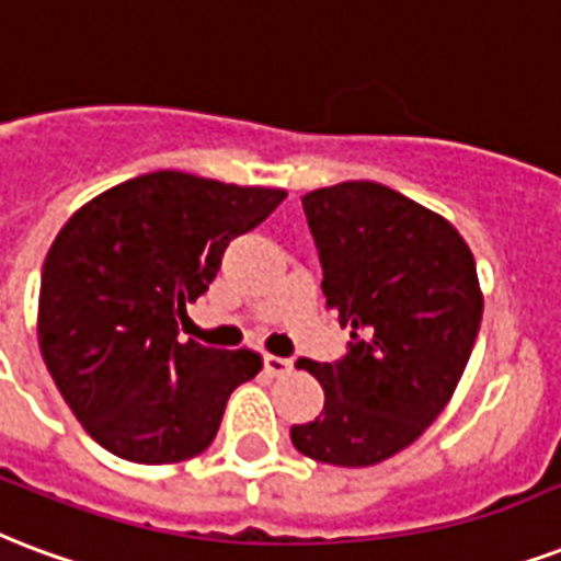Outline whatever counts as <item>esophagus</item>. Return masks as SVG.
I'll return each mask as SVG.
<instances>
[{
  "label": "esophagus",
  "mask_w": 561,
  "mask_h": 561,
  "mask_svg": "<svg viewBox=\"0 0 561 561\" xmlns=\"http://www.w3.org/2000/svg\"><path fill=\"white\" fill-rule=\"evenodd\" d=\"M264 370H267L271 376H285L290 370V362L288 358L271 356V353H267V356H264Z\"/></svg>",
  "instance_id": "1"
}]
</instances>
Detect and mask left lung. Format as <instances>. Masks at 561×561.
<instances>
[{"instance_id": "8db88e82", "label": "left lung", "mask_w": 561, "mask_h": 561, "mask_svg": "<svg viewBox=\"0 0 561 561\" xmlns=\"http://www.w3.org/2000/svg\"><path fill=\"white\" fill-rule=\"evenodd\" d=\"M302 208L327 309L353 341L335 365L297 362L327 403L290 442L323 465H379L426 433L465 374L482 320L473 252L442 214L379 182L318 187Z\"/></svg>"}]
</instances>
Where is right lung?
Wrapping results in <instances>:
<instances>
[{
  "label": "right lung",
  "instance_id": "1",
  "mask_svg": "<svg viewBox=\"0 0 561 561\" xmlns=\"http://www.w3.org/2000/svg\"><path fill=\"white\" fill-rule=\"evenodd\" d=\"M288 196L182 170L128 179L64 224L41 276L37 344L84 433L119 459L176 465L214 442L252 350L179 341L226 247Z\"/></svg>",
  "mask_w": 561,
  "mask_h": 561
}]
</instances>
